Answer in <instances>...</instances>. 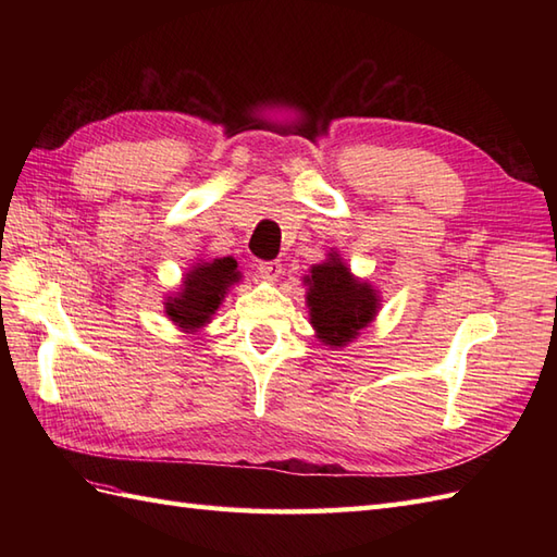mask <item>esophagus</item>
Returning <instances> with one entry per match:
<instances>
[{
	"mask_svg": "<svg viewBox=\"0 0 557 557\" xmlns=\"http://www.w3.org/2000/svg\"><path fill=\"white\" fill-rule=\"evenodd\" d=\"M258 274L264 278V281H269V283H274V281H278L281 278V274H283V267H281V262H260L258 264Z\"/></svg>",
	"mask_w": 557,
	"mask_h": 557,
	"instance_id": "obj_1",
	"label": "esophagus"
}]
</instances>
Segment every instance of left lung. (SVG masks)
<instances>
[{"instance_id": "1", "label": "left lung", "mask_w": 557, "mask_h": 557, "mask_svg": "<svg viewBox=\"0 0 557 557\" xmlns=\"http://www.w3.org/2000/svg\"><path fill=\"white\" fill-rule=\"evenodd\" d=\"M309 323L315 339L330 348H344L372 323L381 309V295L372 283L358 278L336 250L305 274Z\"/></svg>"}]
</instances>
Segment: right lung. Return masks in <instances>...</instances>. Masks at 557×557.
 Wrapping results in <instances>:
<instances>
[{"label":"right lung","mask_w":557,"mask_h":557,"mask_svg":"<svg viewBox=\"0 0 557 557\" xmlns=\"http://www.w3.org/2000/svg\"><path fill=\"white\" fill-rule=\"evenodd\" d=\"M242 278L239 264L232 256L197 258L183 274L178 288L164 297V315L181 332L197 334L211 323L232 285H237Z\"/></svg>","instance_id":"add662e5"}]
</instances>
